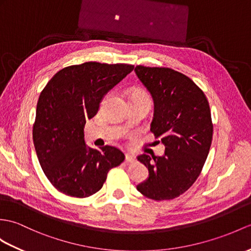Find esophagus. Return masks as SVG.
Returning <instances> with one entry per match:
<instances>
[{
	"instance_id": "34e87169",
	"label": "esophagus",
	"mask_w": 251,
	"mask_h": 251,
	"mask_svg": "<svg viewBox=\"0 0 251 251\" xmlns=\"http://www.w3.org/2000/svg\"><path fill=\"white\" fill-rule=\"evenodd\" d=\"M125 161L127 162V164H132V162H135V157L130 154H126Z\"/></svg>"
}]
</instances>
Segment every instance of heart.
I'll list each match as a JSON object with an SVG mask.
<instances>
[{
    "label": "heart",
    "instance_id": "obj_1",
    "mask_svg": "<svg viewBox=\"0 0 251 251\" xmlns=\"http://www.w3.org/2000/svg\"><path fill=\"white\" fill-rule=\"evenodd\" d=\"M133 94H147L145 92H142V91H138V92H135Z\"/></svg>",
    "mask_w": 251,
    "mask_h": 251
}]
</instances>
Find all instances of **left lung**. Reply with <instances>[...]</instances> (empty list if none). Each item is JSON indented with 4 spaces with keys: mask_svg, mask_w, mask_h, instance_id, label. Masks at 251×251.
Wrapping results in <instances>:
<instances>
[{
    "mask_svg": "<svg viewBox=\"0 0 251 251\" xmlns=\"http://www.w3.org/2000/svg\"><path fill=\"white\" fill-rule=\"evenodd\" d=\"M135 72L154 99L151 131L165 144L164 156L140 155L150 176L138 191L155 201L187 191L205 164L213 139L211 109L204 93L182 73L138 65Z\"/></svg>",
    "mask_w": 251,
    "mask_h": 251,
    "instance_id": "1",
    "label": "left lung"
}]
</instances>
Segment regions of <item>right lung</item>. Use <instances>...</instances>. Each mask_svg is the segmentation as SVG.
Segmentation results:
<instances>
[{
  "mask_svg": "<svg viewBox=\"0 0 251 251\" xmlns=\"http://www.w3.org/2000/svg\"><path fill=\"white\" fill-rule=\"evenodd\" d=\"M133 67L98 62L67 66L40 93L34 147L45 176L62 194L80 199L96 194L108 172L124 161L125 155L114 147L87 148L83 128L96 115L103 95Z\"/></svg>",
  "mask_w": 251,
  "mask_h": 251,
  "instance_id": "obj_1",
  "label": "right lung"
}]
</instances>
